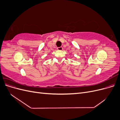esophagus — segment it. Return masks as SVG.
<instances>
[{"label": "esophagus", "mask_w": 120, "mask_h": 120, "mask_svg": "<svg viewBox=\"0 0 120 120\" xmlns=\"http://www.w3.org/2000/svg\"><path fill=\"white\" fill-rule=\"evenodd\" d=\"M57 49L58 50H62L63 49V47L60 46V47H58V48H57Z\"/></svg>", "instance_id": "esophagus-1"}]
</instances>
